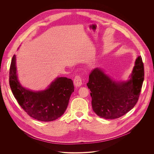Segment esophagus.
I'll return each instance as SVG.
<instances>
[{
	"mask_svg": "<svg viewBox=\"0 0 154 154\" xmlns=\"http://www.w3.org/2000/svg\"><path fill=\"white\" fill-rule=\"evenodd\" d=\"M82 78L80 76H75V79H74V84L75 85V87H81L82 85Z\"/></svg>",
	"mask_w": 154,
	"mask_h": 154,
	"instance_id": "1",
	"label": "esophagus"
}]
</instances>
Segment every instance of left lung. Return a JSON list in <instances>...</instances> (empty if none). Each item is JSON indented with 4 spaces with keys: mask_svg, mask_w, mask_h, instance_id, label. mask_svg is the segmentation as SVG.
I'll list each match as a JSON object with an SVG mask.
<instances>
[{
    "mask_svg": "<svg viewBox=\"0 0 154 154\" xmlns=\"http://www.w3.org/2000/svg\"><path fill=\"white\" fill-rule=\"evenodd\" d=\"M143 79L144 67L141 56L136 59L127 81H114L103 69H94L87 84L91 91L92 110L98 116L106 119L123 116L137 103Z\"/></svg>",
    "mask_w": 154,
    "mask_h": 154,
    "instance_id": "obj_1",
    "label": "left lung"
}]
</instances>
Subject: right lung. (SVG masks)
<instances>
[{"label":"right lung","instance_id":"right-lung-1","mask_svg":"<svg viewBox=\"0 0 154 154\" xmlns=\"http://www.w3.org/2000/svg\"><path fill=\"white\" fill-rule=\"evenodd\" d=\"M9 85L23 110L31 117L42 122L53 121L62 116L74 91L72 80L66 77H57L42 91H34L23 87L18 78L15 55L10 66Z\"/></svg>","mask_w":154,"mask_h":154}]
</instances>
